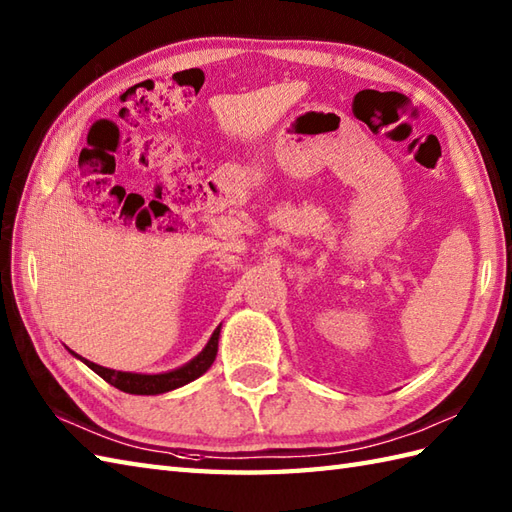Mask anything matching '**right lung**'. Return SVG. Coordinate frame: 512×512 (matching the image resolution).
Returning <instances> with one entry per match:
<instances>
[{
  "label": "right lung",
  "instance_id": "right-lung-1",
  "mask_svg": "<svg viewBox=\"0 0 512 512\" xmlns=\"http://www.w3.org/2000/svg\"><path fill=\"white\" fill-rule=\"evenodd\" d=\"M218 338H220V327L213 331L211 340L207 342V347L202 349L192 362H187L185 366L176 368V371L170 373H161V375H139V373H122V371H113V368H104L100 364H93L85 358H80L85 362L91 371L98 373L104 382H109L111 386L120 388L124 392H130V395H161V392L174 390L178 386H185L189 382H194L196 377H200L202 373H207V368L216 360L218 353Z\"/></svg>",
  "mask_w": 512,
  "mask_h": 512
}]
</instances>
